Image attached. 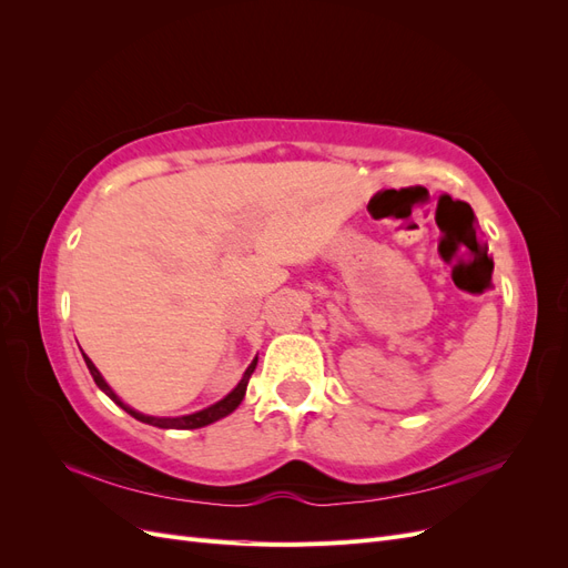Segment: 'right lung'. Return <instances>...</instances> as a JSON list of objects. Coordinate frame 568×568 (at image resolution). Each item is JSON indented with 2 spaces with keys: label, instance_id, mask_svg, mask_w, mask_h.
<instances>
[{
  "label": "right lung",
  "instance_id": "right-lung-1",
  "mask_svg": "<svg viewBox=\"0 0 568 568\" xmlns=\"http://www.w3.org/2000/svg\"><path fill=\"white\" fill-rule=\"evenodd\" d=\"M82 357H84V365H88V369H90V374H92L94 384H97L101 390H104L118 407H123V409L128 412V415H132L134 419H140V422L151 424V426H159V428H201V426H209V424H213V422H217V419H222V417L232 415V412H234L239 405H242L244 395H246L248 379H251V374H253V369H255V365H257V357H253V363L246 367V372H244V376H242V382H239V384L225 395V398L217 400L215 405L203 407V409L192 412V415H184V417H153V415H142V412H136L134 407H130V405H125L123 400H120L118 395L113 393V388L106 384L104 376H101V372L94 367L92 359H90L88 355H84V353H82Z\"/></svg>",
  "mask_w": 568,
  "mask_h": 568
}]
</instances>
